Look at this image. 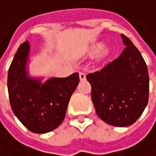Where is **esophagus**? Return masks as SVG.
Returning a JSON list of instances; mask_svg holds the SVG:
<instances>
[{
    "label": "esophagus",
    "mask_w": 156,
    "mask_h": 156,
    "mask_svg": "<svg viewBox=\"0 0 156 156\" xmlns=\"http://www.w3.org/2000/svg\"><path fill=\"white\" fill-rule=\"evenodd\" d=\"M79 78L80 80H84L86 78V74L84 72H79Z\"/></svg>",
    "instance_id": "esophagus-1"
}]
</instances>
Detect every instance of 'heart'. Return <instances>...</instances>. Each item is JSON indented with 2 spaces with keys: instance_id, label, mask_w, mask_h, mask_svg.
Listing matches in <instances>:
<instances>
[{
  "instance_id": "obj_1",
  "label": "heart",
  "mask_w": 156,
  "mask_h": 156,
  "mask_svg": "<svg viewBox=\"0 0 156 156\" xmlns=\"http://www.w3.org/2000/svg\"><path fill=\"white\" fill-rule=\"evenodd\" d=\"M103 48H104V46H103L102 44H99V45L96 46L95 49H94V52H95L96 54H98V53H100V52L103 50Z\"/></svg>"
}]
</instances>
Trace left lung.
Returning <instances> with one entry per match:
<instances>
[{"label": "left lung", "mask_w": 156, "mask_h": 156, "mask_svg": "<svg viewBox=\"0 0 156 156\" xmlns=\"http://www.w3.org/2000/svg\"><path fill=\"white\" fill-rule=\"evenodd\" d=\"M125 49L99 71L89 73L91 98L98 115L114 126L133 125L149 98V75L140 51L124 34Z\"/></svg>", "instance_id": "1"}]
</instances>
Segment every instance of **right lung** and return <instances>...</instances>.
<instances>
[{
  "label": "right lung",
  "mask_w": 156,
  "mask_h": 156,
  "mask_svg": "<svg viewBox=\"0 0 156 156\" xmlns=\"http://www.w3.org/2000/svg\"><path fill=\"white\" fill-rule=\"evenodd\" d=\"M30 51L28 41L19 47L8 71V93L12 109L30 131L44 134L57 128L64 120L70 97L79 82L78 73L67 78L40 80L27 77Z\"/></svg>",
  "instance_id": "obj_1"
}]
</instances>
